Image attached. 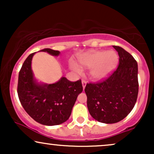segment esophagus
I'll use <instances>...</instances> for the list:
<instances>
[{
    "mask_svg": "<svg viewBox=\"0 0 154 154\" xmlns=\"http://www.w3.org/2000/svg\"><path fill=\"white\" fill-rule=\"evenodd\" d=\"M82 88H83V90L85 89V88L86 86V84H87V82H86L85 79H82Z\"/></svg>",
    "mask_w": 154,
    "mask_h": 154,
    "instance_id": "esophagus-1",
    "label": "esophagus"
}]
</instances>
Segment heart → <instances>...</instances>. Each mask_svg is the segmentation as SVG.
<instances>
[{"instance_id":"heart-1","label":"heart","mask_w":154,"mask_h":154,"mask_svg":"<svg viewBox=\"0 0 154 154\" xmlns=\"http://www.w3.org/2000/svg\"><path fill=\"white\" fill-rule=\"evenodd\" d=\"M79 63L82 67L90 69V77L95 81L106 78L114 70L119 61V56L114 51H91L80 56ZM72 69L80 74L81 69L77 65H71Z\"/></svg>"}]
</instances>
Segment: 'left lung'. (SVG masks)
<instances>
[{
    "label": "left lung",
    "mask_w": 154,
    "mask_h": 154,
    "mask_svg": "<svg viewBox=\"0 0 154 154\" xmlns=\"http://www.w3.org/2000/svg\"><path fill=\"white\" fill-rule=\"evenodd\" d=\"M119 54V66L106 79L88 83L85 88L92 117L106 124L125 119L135 106L138 94L137 63L131 54L113 45Z\"/></svg>",
    "instance_id": "obj_1"
}]
</instances>
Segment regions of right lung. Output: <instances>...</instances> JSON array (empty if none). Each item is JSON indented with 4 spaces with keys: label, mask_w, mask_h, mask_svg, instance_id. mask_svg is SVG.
<instances>
[{
    "label": "right lung",
    "mask_w": 154,
    "mask_h": 154,
    "mask_svg": "<svg viewBox=\"0 0 154 154\" xmlns=\"http://www.w3.org/2000/svg\"><path fill=\"white\" fill-rule=\"evenodd\" d=\"M40 51L54 56L59 51L45 48ZM35 53L26 58L19 74L17 93L26 112L37 122L47 126L62 124L71 115L72 108L82 91L81 80L71 82L62 77L54 84L40 83L32 70V59Z\"/></svg>",
    "instance_id": "add662e5"
}]
</instances>
